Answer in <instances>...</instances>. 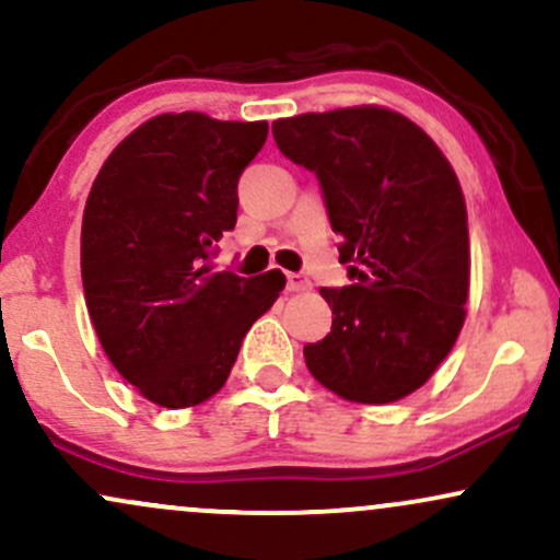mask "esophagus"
<instances>
[{
	"mask_svg": "<svg viewBox=\"0 0 560 560\" xmlns=\"http://www.w3.org/2000/svg\"><path fill=\"white\" fill-rule=\"evenodd\" d=\"M287 289L289 292H305V289H311V279L305 273H287Z\"/></svg>",
	"mask_w": 560,
	"mask_h": 560,
	"instance_id": "34e87169",
	"label": "esophagus"
}]
</instances>
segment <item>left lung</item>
<instances>
[{"label":"left lung","instance_id":"8db88e82","mask_svg":"<svg viewBox=\"0 0 560 560\" xmlns=\"http://www.w3.org/2000/svg\"><path fill=\"white\" fill-rule=\"evenodd\" d=\"M281 155L316 173L350 287L320 289L331 331L305 345L326 389L384 405L434 374L468 298L466 202L447 158L387 107L305 113L273 124Z\"/></svg>","mask_w":560,"mask_h":560}]
</instances>
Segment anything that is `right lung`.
Instances as JSON below:
<instances>
[{
	"label": "right lung",
	"mask_w": 560,
	"mask_h": 560,
	"mask_svg": "<svg viewBox=\"0 0 560 560\" xmlns=\"http://www.w3.org/2000/svg\"><path fill=\"white\" fill-rule=\"evenodd\" d=\"M266 137V120L158 115L115 147L89 191V316L118 374L163 408L213 397L287 284L281 271H213L218 240L236 226V184Z\"/></svg>",
	"instance_id": "1"
}]
</instances>
